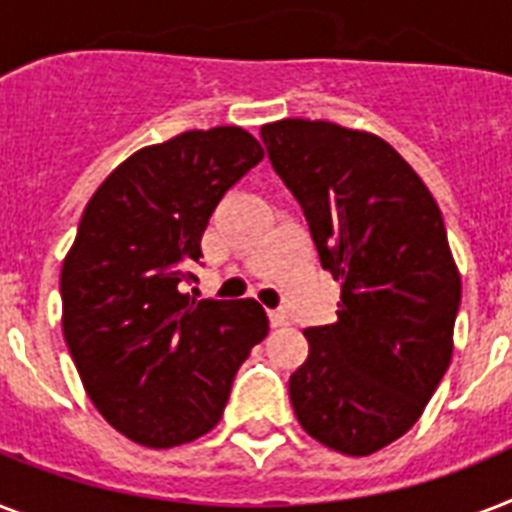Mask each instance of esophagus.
Wrapping results in <instances>:
<instances>
[{"label":"esophagus","instance_id":"esophagus-1","mask_svg":"<svg viewBox=\"0 0 512 512\" xmlns=\"http://www.w3.org/2000/svg\"><path fill=\"white\" fill-rule=\"evenodd\" d=\"M268 319H271V327H287L289 324V316L284 311H279V308H276V311H268Z\"/></svg>","mask_w":512,"mask_h":512}]
</instances>
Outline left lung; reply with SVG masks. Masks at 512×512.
<instances>
[{
    "label": "left lung",
    "instance_id": "1",
    "mask_svg": "<svg viewBox=\"0 0 512 512\" xmlns=\"http://www.w3.org/2000/svg\"><path fill=\"white\" fill-rule=\"evenodd\" d=\"M260 138L342 281L335 324L305 329L311 350L289 398L308 436L366 457L420 420L452 361L462 284L444 217L377 135L281 119Z\"/></svg>",
    "mask_w": 512,
    "mask_h": 512
}]
</instances>
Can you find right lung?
I'll return each mask as SVG.
<instances>
[{
    "instance_id": "obj_1",
    "label": "right lung",
    "mask_w": 512,
    "mask_h": 512,
    "mask_svg": "<svg viewBox=\"0 0 512 512\" xmlns=\"http://www.w3.org/2000/svg\"><path fill=\"white\" fill-rule=\"evenodd\" d=\"M263 148L241 127L140 148L103 180L63 260V337L108 425L167 449L215 428L233 377L268 335L255 300H196L209 217Z\"/></svg>"
}]
</instances>
